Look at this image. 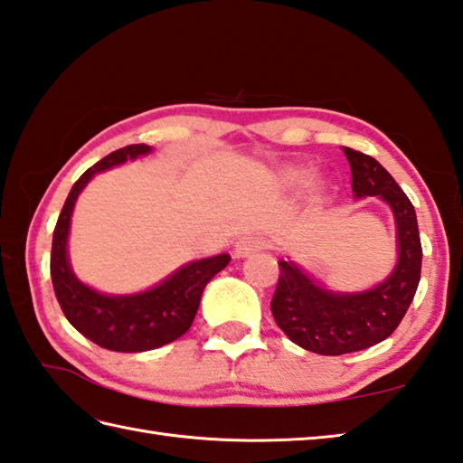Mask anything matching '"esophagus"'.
<instances>
[{
    "label": "esophagus",
    "instance_id": "obj_1",
    "mask_svg": "<svg viewBox=\"0 0 463 463\" xmlns=\"http://www.w3.org/2000/svg\"><path fill=\"white\" fill-rule=\"evenodd\" d=\"M260 249H262V241L255 237V234H247V237H241L237 242H234V257L237 259L249 257Z\"/></svg>",
    "mask_w": 463,
    "mask_h": 463
}]
</instances>
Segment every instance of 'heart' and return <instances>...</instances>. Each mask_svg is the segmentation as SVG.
I'll return each instance as SVG.
<instances>
[{"instance_id": "heart-1", "label": "heart", "mask_w": 463, "mask_h": 463, "mask_svg": "<svg viewBox=\"0 0 463 463\" xmlns=\"http://www.w3.org/2000/svg\"><path fill=\"white\" fill-rule=\"evenodd\" d=\"M293 180H301V175H293Z\"/></svg>"}]
</instances>
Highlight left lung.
Wrapping results in <instances>:
<instances>
[{
  "instance_id": "1",
  "label": "left lung",
  "mask_w": 463,
  "mask_h": 463,
  "mask_svg": "<svg viewBox=\"0 0 463 463\" xmlns=\"http://www.w3.org/2000/svg\"><path fill=\"white\" fill-rule=\"evenodd\" d=\"M345 156L355 196H382L392 206L400 260L385 283L357 295L325 291L293 262H279L270 311L288 339L319 355H343L387 339L400 327L421 277V241L411 201L375 158L353 148H345Z\"/></svg>"
}]
</instances>
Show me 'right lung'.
Here are the masks:
<instances>
[{
	"mask_svg": "<svg viewBox=\"0 0 463 463\" xmlns=\"http://www.w3.org/2000/svg\"><path fill=\"white\" fill-rule=\"evenodd\" d=\"M146 144L130 146L108 154L92 168L81 175L63 203L60 219L53 229L50 275L53 291L71 327L78 329L96 345L118 353H140L166 345L190 329L198 311V303L208 280L229 265V255L203 259L178 269L165 283L146 293L130 297L99 295L81 285L70 269L66 244L70 216L76 198L96 172L122 165L128 158L148 154Z\"/></svg>",
	"mask_w": 463,
	"mask_h": 463,
	"instance_id": "right-lung-1",
	"label": "right lung"
}]
</instances>
